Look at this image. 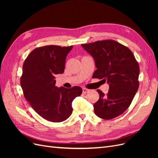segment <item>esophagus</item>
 I'll use <instances>...</instances> for the list:
<instances>
[{
	"label": "esophagus",
	"mask_w": 158,
	"mask_h": 158,
	"mask_svg": "<svg viewBox=\"0 0 158 158\" xmlns=\"http://www.w3.org/2000/svg\"><path fill=\"white\" fill-rule=\"evenodd\" d=\"M89 91V89H87V88H83L82 89V92H83V94H85V93H87V92H88Z\"/></svg>",
	"instance_id": "1"
}]
</instances>
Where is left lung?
Here are the masks:
<instances>
[{"label":"left lung","instance_id":"8db88e82","mask_svg":"<svg viewBox=\"0 0 158 158\" xmlns=\"http://www.w3.org/2000/svg\"><path fill=\"white\" fill-rule=\"evenodd\" d=\"M92 55L97 69L93 78L103 79L109 85L107 95L100 89L94 113L106 120L115 118L130 106L139 87V65L127 47L112 40L82 44Z\"/></svg>","mask_w":158,"mask_h":158}]
</instances>
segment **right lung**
<instances>
[{"label":"right lung","instance_id":"1","mask_svg":"<svg viewBox=\"0 0 158 158\" xmlns=\"http://www.w3.org/2000/svg\"><path fill=\"white\" fill-rule=\"evenodd\" d=\"M73 47H37L23 64L20 84L23 95L37 114L51 122L67 119L73 112L72 102L82 93L79 86H55V76L64 73L66 57Z\"/></svg>","mask_w":158,"mask_h":158}]
</instances>
